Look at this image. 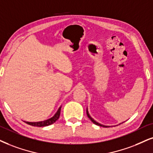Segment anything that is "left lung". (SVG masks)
<instances>
[{
	"instance_id": "1",
	"label": "left lung",
	"mask_w": 153,
	"mask_h": 153,
	"mask_svg": "<svg viewBox=\"0 0 153 153\" xmlns=\"http://www.w3.org/2000/svg\"><path fill=\"white\" fill-rule=\"evenodd\" d=\"M86 113H87V115H88V117L89 119H90L91 120V121H92V123H94V124H96V125H97V126H103V127H109V126H104V125H102V124H100V123H97V121H94V120L93 119H92V117H90V114H89V113H88V108H87V111H86Z\"/></svg>"
}]
</instances>
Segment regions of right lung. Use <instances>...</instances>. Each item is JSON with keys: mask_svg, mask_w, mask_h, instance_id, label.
<instances>
[{"mask_svg": "<svg viewBox=\"0 0 153 153\" xmlns=\"http://www.w3.org/2000/svg\"><path fill=\"white\" fill-rule=\"evenodd\" d=\"M61 107H60L59 109H58L56 113L55 114V115H54L53 117H51V119L45 120V121H39V122H28V121H25V122L27 123L29 125L32 126H37V127L47 126H49L52 124V123H55L56 121L59 119V118L60 117V114H61Z\"/></svg>", "mask_w": 153, "mask_h": 153, "instance_id": "right-lung-1", "label": "right lung"}]
</instances>
